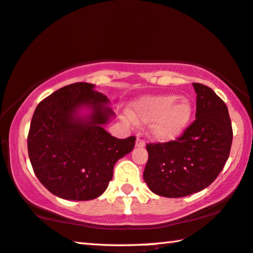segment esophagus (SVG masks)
Here are the masks:
<instances>
[{"instance_id": "esophagus-1", "label": "esophagus", "mask_w": 253, "mask_h": 253, "mask_svg": "<svg viewBox=\"0 0 253 253\" xmlns=\"http://www.w3.org/2000/svg\"><path fill=\"white\" fill-rule=\"evenodd\" d=\"M145 146V141L143 138H137L136 139V147H144Z\"/></svg>"}]
</instances>
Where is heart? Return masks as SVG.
<instances>
[{"label":"heart","instance_id":"obj_1","mask_svg":"<svg viewBox=\"0 0 253 253\" xmlns=\"http://www.w3.org/2000/svg\"><path fill=\"white\" fill-rule=\"evenodd\" d=\"M194 107L188 98L177 94L151 95L133 103L130 115L136 122L151 123V134L161 142L172 141L189 125Z\"/></svg>","mask_w":253,"mask_h":253}]
</instances>
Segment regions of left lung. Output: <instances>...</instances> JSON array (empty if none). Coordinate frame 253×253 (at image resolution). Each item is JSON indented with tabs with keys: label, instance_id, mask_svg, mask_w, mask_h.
Returning a JSON list of instances; mask_svg holds the SVG:
<instances>
[{
	"label": "left lung",
	"instance_id": "1",
	"mask_svg": "<svg viewBox=\"0 0 253 253\" xmlns=\"http://www.w3.org/2000/svg\"><path fill=\"white\" fill-rule=\"evenodd\" d=\"M192 85L197 93L195 122L175 141L146 145L143 177L159 196L179 198L205 189L230 155L233 130L225 102L211 87Z\"/></svg>",
	"mask_w": 253,
	"mask_h": 253
}]
</instances>
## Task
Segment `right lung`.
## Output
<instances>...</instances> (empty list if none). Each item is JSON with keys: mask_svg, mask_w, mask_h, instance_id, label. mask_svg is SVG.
Returning a JSON list of instances; mask_svg holds the SVG:
<instances>
[{"mask_svg": "<svg viewBox=\"0 0 253 253\" xmlns=\"http://www.w3.org/2000/svg\"><path fill=\"white\" fill-rule=\"evenodd\" d=\"M109 100L91 83L63 86L38 103L28 134L35 174L51 194L69 200H91L107 189L115 163L130 153L135 136L116 138L103 125L114 116ZM90 107L91 115L78 111Z\"/></svg>", "mask_w": 253, "mask_h": 253, "instance_id": "add662e5", "label": "right lung"}]
</instances>
